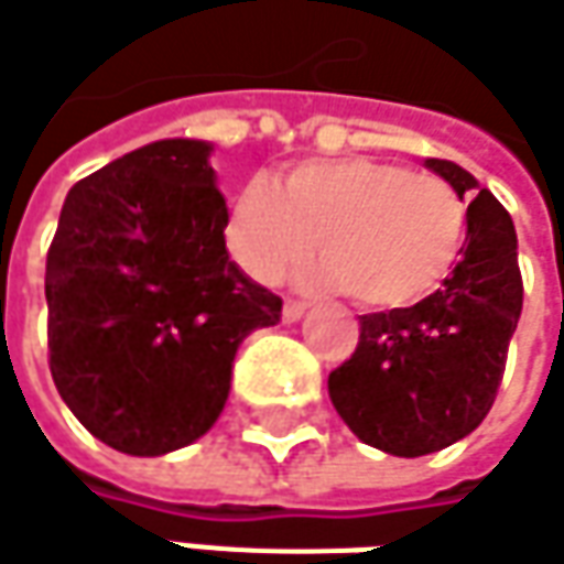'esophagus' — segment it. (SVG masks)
I'll return each mask as SVG.
<instances>
[{
    "label": "esophagus",
    "instance_id": "1",
    "mask_svg": "<svg viewBox=\"0 0 564 564\" xmlns=\"http://www.w3.org/2000/svg\"><path fill=\"white\" fill-rule=\"evenodd\" d=\"M305 308H308L305 302L286 300V302H283V321H286V324H296V321H300L302 315H305Z\"/></svg>",
    "mask_w": 564,
    "mask_h": 564
}]
</instances>
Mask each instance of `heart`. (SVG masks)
Here are the masks:
<instances>
[{"mask_svg": "<svg viewBox=\"0 0 564 564\" xmlns=\"http://www.w3.org/2000/svg\"><path fill=\"white\" fill-rule=\"evenodd\" d=\"M468 205L437 174L378 159H308L281 181H246L227 215V249L249 278L281 281L318 249L308 278L365 308L431 296L456 268Z\"/></svg>", "mask_w": 564, "mask_h": 564, "instance_id": "1", "label": "heart"}]
</instances>
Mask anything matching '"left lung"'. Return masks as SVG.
Masks as SVG:
<instances>
[{
  "label": "left lung",
  "mask_w": 564,
  "mask_h": 564,
  "mask_svg": "<svg viewBox=\"0 0 564 564\" xmlns=\"http://www.w3.org/2000/svg\"><path fill=\"white\" fill-rule=\"evenodd\" d=\"M424 167L471 199L462 259L427 300L361 315L352 359L327 378L346 427L402 458L446 449L487 417L524 296L509 212L456 162Z\"/></svg>",
  "instance_id": "obj_1"
}]
</instances>
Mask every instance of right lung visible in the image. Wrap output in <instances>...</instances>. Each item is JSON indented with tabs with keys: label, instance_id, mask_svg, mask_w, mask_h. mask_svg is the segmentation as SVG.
I'll return each mask as SVG.
<instances>
[{
	"label": "right lung",
	"instance_id": "right-lung-1",
	"mask_svg": "<svg viewBox=\"0 0 564 564\" xmlns=\"http://www.w3.org/2000/svg\"><path fill=\"white\" fill-rule=\"evenodd\" d=\"M208 140H155L65 196L46 259L50 368L74 417L127 456L212 431L240 343L281 321V296L224 243Z\"/></svg>",
	"mask_w": 564,
	"mask_h": 564
}]
</instances>
